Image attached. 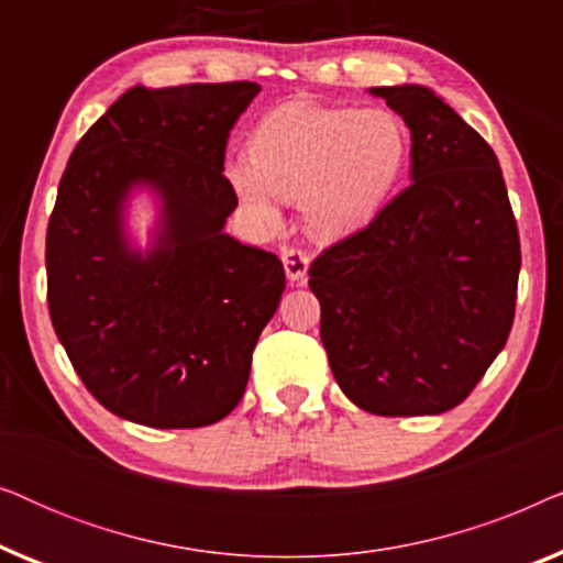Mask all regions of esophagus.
Listing matches in <instances>:
<instances>
[{
	"instance_id": "1",
	"label": "esophagus",
	"mask_w": 563,
	"mask_h": 563,
	"mask_svg": "<svg viewBox=\"0 0 563 563\" xmlns=\"http://www.w3.org/2000/svg\"><path fill=\"white\" fill-rule=\"evenodd\" d=\"M282 261H284V272H287V279L295 284H302L307 276V268H310V256L299 249H284Z\"/></svg>"
}]
</instances>
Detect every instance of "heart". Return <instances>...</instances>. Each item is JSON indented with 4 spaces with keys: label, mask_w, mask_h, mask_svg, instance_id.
<instances>
[{
    "label": "heart",
    "mask_w": 563,
    "mask_h": 563,
    "mask_svg": "<svg viewBox=\"0 0 563 563\" xmlns=\"http://www.w3.org/2000/svg\"><path fill=\"white\" fill-rule=\"evenodd\" d=\"M407 158L410 135L395 112L291 102L261 118L228 179L258 218L274 220V195L302 199L312 233L338 238L376 218Z\"/></svg>",
    "instance_id": "heart-1"
}]
</instances>
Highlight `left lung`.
Instances as JSON below:
<instances>
[{"label": "left lung", "mask_w": 563, "mask_h": 563, "mask_svg": "<svg viewBox=\"0 0 563 563\" xmlns=\"http://www.w3.org/2000/svg\"><path fill=\"white\" fill-rule=\"evenodd\" d=\"M412 135V184L310 266L330 372L361 410L441 415L505 349L520 235L489 143L435 91L374 87Z\"/></svg>", "instance_id": "1"}]
</instances>
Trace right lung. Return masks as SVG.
Wrapping results in <instances>:
<instances>
[{
    "label": "right lung",
    "mask_w": 563,
    "mask_h": 563,
    "mask_svg": "<svg viewBox=\"0 0 563 563\" xmlns=\"http://www.w3.org/2000/svg\"><path fill=\"white\" fill-rule=\"evenodd\" d=\"M253 81L133 87L76 143L48 235L53 328L107 410L148 428H202L235 410L251 356L284 291L274 253L225 233L238 207L222 176ZM151 188L154 243L132 249L124 202Z\"/></svg>",
    "instance_id": "add662e5"
}]
</instances>
